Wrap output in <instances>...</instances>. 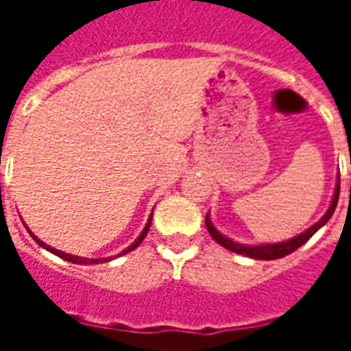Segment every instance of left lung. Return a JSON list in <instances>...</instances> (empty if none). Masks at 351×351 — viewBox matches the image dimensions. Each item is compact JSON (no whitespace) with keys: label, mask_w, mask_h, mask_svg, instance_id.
Returning <instances> with one entry per match:
<instances>
[{"label":"left lung","mask_w":351,"mask_h":351,"mask_svg":"<svg viewBox=\"0 0 351 351\" xmlns=\"http://www.w3.org/2000/svg\"><path fill=\"white\" fill-rule=\"evenodd\" d=\"M350 163H351V158H350ZM339 193H340V175H339V182H337V188H335V195H332L331 206H329V210L325 213L324 218L317 221V223H314L312 228L306 229L304 233L293 237V239H289V241H286V243L259 244V246H244V244L233 243V241H229L228 237L221 235L220 231H216V228H214L213 223H210V220H208V214H206V218H205V226L214 241H216L218 244H221L223 248H228V250L235 252V254H243V256H246V258H254V259H278L287 256V254H291V252H295L297 248H301L302 244L306 243L310 237L316 233L317 229L329 221V218H331L332 213H335V208H337V203H339Z\"/></svg>","instance_id":"obj_1"}]
</instances>
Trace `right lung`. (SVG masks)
<instances>
[{"label": "right lung", "mask_w": 351, "mask_h": 351, "mask_svg": "<svg viewBox=\"0 0 351 351\" xmlns=\"http://www.w3.org/2000/svg\"><path fill=\"white\" fill-rule=\"evenodd\" d=\"M150 223H152V216H150V220H148V223H146V228L143 229V233H141V235H138V239L137 241H135V243L131 244L130 248H125V250L122 252V254H128V252H131V250H135V248H137L138 244L143 243V241H145V237H146V233H148V229H150ZM29 233H32V231H29ZM35 239V241H37V244H39V246H43V248H47V250L49 252H52V254H56L58 258H62V259H65V261H71V263H84V265H95V263H101V261H107V259L103 258V259H84V258H79V256H71V254H65V252H60V250H56V248H52V246H49V244H45L43 243V241H39V239H37V237L35 235H32Z\"/></svg>", "instance_id": "obj_1"}]
</instances>
